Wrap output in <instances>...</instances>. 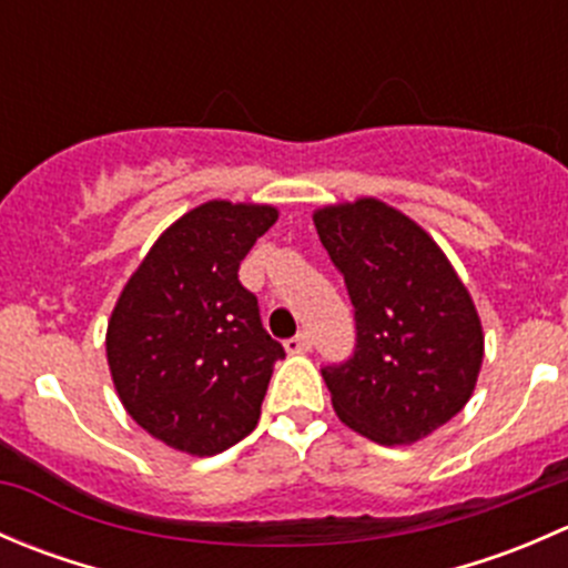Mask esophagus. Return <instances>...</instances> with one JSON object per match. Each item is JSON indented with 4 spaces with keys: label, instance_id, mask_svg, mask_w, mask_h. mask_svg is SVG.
Wrapping results in <instances>:
<instances>
[{
    "label": "esophagus",
    "instance_id": "obj_1",
    "mask_svg": "<svg viewBox=\"0 0 568 568\" xmlns=\"http://www.w3.org/2000/svg\"><path fill=\"white\" fill-rule=\"evenodd\" d=\"M311 335H307V332H300V335H294V337H288V341H285V352L288 354H305V352H311Z\"/></svg>",
    "mask_w": 568,
    "mask_h": 568
}]
</instances>
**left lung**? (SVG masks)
<instances>
[{"label": "left lung", "mask_w": 568, "mask_h": 568, "mask_svg": "<svg viewBox=\"0 0 568 568\" xmlns=\"http://www.w3.org/2000/svg\"><path fill=\"white\" fill-rule=\"evenodd\" d=\"M346 280L357 321L354 354L321 368L348 428L409 445L459 415L484 363V329L445 252L417 222L376 197L313 214Z\"/></svg>", "instance_id": "8db88e82"}]
</instances>
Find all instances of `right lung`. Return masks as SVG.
<instances>
[{
  "label": "right lung",
  "instance_id": "right-lung-1",
  "mask_svg": "<svg viewBox=\"0 0 568 568\" xmlns=\"http://www.w3.org/2000/svg\"><path fill=\"white\" fill-rule=\"evenodd\" d=\"M277 209L209 200L156 239L106 326V359L125 412L151 437L214 456L257 426L283 346L263 329L239 266Z\"/></svg>",
  "mask_w": 568,
  "mask_h": 568
}]
</instances>
